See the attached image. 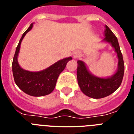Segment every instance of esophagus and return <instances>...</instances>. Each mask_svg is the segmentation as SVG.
Returning a JSON list of instances; mask_svg holds the SVG:
<instances>
[{"instance_id": "esophagus-1", "label": "esophagus", "mask_w": 134, "mask_h": 134, "mask_svg": "<svg viewBox=\"0 0 134 134\" xmlns=\"http://www.w3.org/2000/svg\"><path fill=\"white\" fill-rule=\"evenodd\" d=\"M80 55V52H79V51H75V52H73V58H77L78 57H79Z\"/></svg>"}]
</instances>
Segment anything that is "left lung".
Returning a JSON list of instances; mask_svg holds the SVG:
<instances>
[{"label":"left lung","mask_w":134,"mask_h":134,"mask_svg":"<svg viewBox=\"0 0 134 134\" xmlns=\"http://www.w3.org/2000/svg\"><path fill=\"white\" fill-rule=\"evenodd\" d=\"M105 38L103 41L111 43L118 58V70L108 78L95 76L90 72L84 62L78 60L77 80L82 92L93 99H101L114 93L121 84L124 74V62L118 38L111 29L105 25Z\"/></svg>","instance_id":"8db88e82"}]
</instances>
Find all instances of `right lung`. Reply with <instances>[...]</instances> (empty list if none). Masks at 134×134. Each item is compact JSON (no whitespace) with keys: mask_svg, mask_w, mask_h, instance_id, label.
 <instances>
[{"mask_svg":"<svg viewBox=\"0 0 134 134\" xmlns=\"http://www.w3.org/2000/svg\"><path fill=\"white\" fill-rule=\"evenodd\" d=\"M33 25V23L30 25L21 37L15 51L12 68L15 83L21 91L29 95L41 97L50 94L54 91L59 75L66 68L68 62L72 58V57H68L59 60L48 68L40 72H30L21 68L17 57L21 41L27 33L32 29Z\"/></svg>","mask_w":134,"mask_h":134,"instance_id":"add662e5","label":"right lung"}]
</instances>
